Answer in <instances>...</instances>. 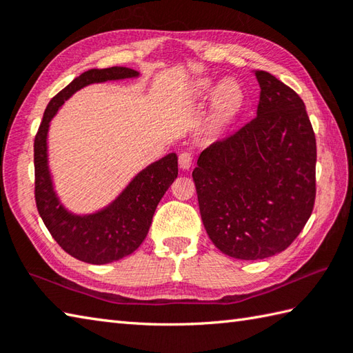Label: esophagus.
<instances>
[{
	"label": "esophagus",
	"mask_w": 353,
	"mask_h": 353,
	"mask_svg": "<svg viewBox=\"0 0 353 353\" xmlns=\"http://www.w3.org/2000/svg\"><path fill=\"white\" fill-rule=\"evenodd\" d=\"M192 163V154L191 152H182L179 154V165L182 170H188Z\"/></svg>",
	"instance_id": "1"
}]
</instances>
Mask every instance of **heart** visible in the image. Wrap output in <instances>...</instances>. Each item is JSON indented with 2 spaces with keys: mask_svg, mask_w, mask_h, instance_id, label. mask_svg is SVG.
Masks as SVG:
<instances>
[{
  "mask_svg": "<svg viewBox=\"0 0 353 353\" xmlns=\"http://www.w3.org/2000/svg\"><path fill=\"white\" fill-rule=\"evenodd\" d=\"M216 89V83L211 79L199 80L192 89L194 99H206ZM243 106V91L234 80H226L220 85L214 103V125H228Z\"/></svg>",
  "mask_w": 353,
  "mask_h": 353,
  "instance_id": "b5f03b06",
  "label": "heart"
}]
</instances>
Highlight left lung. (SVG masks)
<instances>
[{
	"label": "left lung",
	"instance_id": "8db88e82",
	"mask_svg": "<svg viewBox=\"0 0 353 353\" xmlns=\"http://www.w3.org/2000/svg\"><path fill=\"white\" fill-rule=\"evenodd\" d=\"M256 117L201 152L192 171L201 221L216 249L236 259L283 252L316 201L317 145L305 103L267 71Z\"/></svg>",
	"mask_w": 353,
	"mask_h": 353
}]
</instances>
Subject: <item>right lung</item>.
Returning a JSON list of instances; mask_svg holds the SVG:
<instances>
[{
    "label": "right lung",
    "mask_w": 353,
    "mask_h": 353,
    "mask_svg": "<svg viewBox=\"0 0 353 353\" xmlns=\"http://www.w3.org/2000/svg\"><path fill=\"white\" fill-rule=\"evenodd\" d=\"M137 76L138 71L124 66L83 72L52 97L34 137V200L37 212L54 241L71 256L88 264H109L138 249L148 234L157 203L177 177V156L170 153L148 165L133 179L121 196L103 211L86 216L72 215L65 211L52 191L47 162L48 125L65 100L83 86Z\"/></svg>",
    "instance_id": "1"
}]
</instances>
